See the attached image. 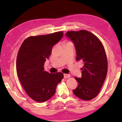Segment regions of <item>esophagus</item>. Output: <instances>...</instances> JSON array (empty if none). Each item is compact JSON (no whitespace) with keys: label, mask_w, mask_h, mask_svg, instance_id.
I'll use <instances>...</instances> for the list:
<instances>
[{"label":"esophagus","mask_w":122,"mask_h":122,"mask_svg":"<svg viewBox=\"0 0 122 122\" xmlns=\"http://www.w3.org/2000/svg\"><path fill=\"white\" fill-rule=\"evenodd\" d=\"M71 76L68 74H64V78H68V77H70Z\"/></svg>","instance_id":"obj_1"}]
</instances>
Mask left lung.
<instances>
[{
    "label": "left lung",
    "mask_w": 122,
    "mask_h": 122,
    "mask_svg": "<svg viewBox=\"0 0 122 122\" xmlns=\"http://www.w3.org/2000/svg\"><path fill=\"white\" fill-rule=\"evenodd\" d=\"M66 36L74 44L76 61L84 64L81 78L75 77L78 86L73 92L83 100H92L100 92L107 72L104 46L97 36L87 30L69 31Z\"/></svg>",
    "instance_id": "8db88e82"
}]
</instances>
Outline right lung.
<instances>
[{
  "label": "right lung",
  "instance_id": "1",
  "mask_svg": "<svg viewBox=\"0 0 122 122\" xmlns=\"http://www.w3.org/2000/svg\"><path fill=\"white\" fill-rule=\"evenodd\" d=\"M63 36L62 31L31 36L24 41L16 61L18 77L28 95L35 101L44 102L55 94L63 74L50 73L43 66L51 53L53 45Z\"/></svg>",
  "mask_w": 122,
  "mask_h": 122
}]
</instances>
